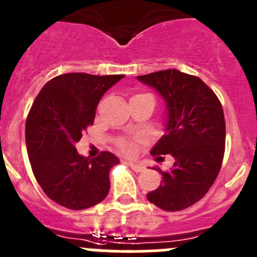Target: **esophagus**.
Listing matches in <instances>:
<instances>
[{
	"label": "esophagus",
	"instance_id": "34e87169",
	"mask_svg": "<svg viewBox=\"0 0 257 257\" xmlns=\"http://www.w3.org/2000/svg\"><path fill=\"white\" fill-rule=\"evenodd\" d=\"M129 166L133 169L134 172H137V173L143 172V170H145V166H143L142 164H140V163H129Z\"/></svg>",
	"mask_w": 257,
	"mask_h": 257
}]
</instances>
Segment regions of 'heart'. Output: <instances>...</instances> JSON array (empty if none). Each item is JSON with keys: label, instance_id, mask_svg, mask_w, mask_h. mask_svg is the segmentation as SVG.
<instances>
[{"label": "heart", "instance_id": "1", "mask_svg": "<svg viewBox=\"0 0 257 257\" xmlns=\"http://www.w3.org/2000/svg\"><path fill=\"white\" fill-rule=\"evenodd\" d=\"M145 138L142 136H138V137L133 138V140H124L119 143L120 151L124 152L126 155H134L137 151V143L142 142Z\"/></svg>", "mask_w": 257, "mask_h": 257}]
</instances>
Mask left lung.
Listing matches in <instances>:
<instances>
[{
	"label": "left lung",
	"instance_id": "obj_1",
	"mask_svg": "<svg viewBox=\"0 0 257 257\" xmlns=\"http://www.w3.org/2000/svg\"><path fill=\"white\" fill-rule=\"evenodd\" d=\"M166 102L165 133L151 155L174 157L163 183L147 200L165 211L192 206L206 195L220 172L225 150V120L216 94L195 75L177 69L137 77ZM163 159V157H159Z\"/></svg>",
	"mask_w": 257,
	"mask_h": 257
}]
</instances>
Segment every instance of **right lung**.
I'll return each instance as SVG.
<instances>
[{"instance_id": "add662e5", "label": "right lung", "mask_w": 257, "mask_h": 257, "mask_svg": "<svg viewBox=\"0 0 257 257\" xmlns=\"http://www.w3.org/2000/svg\"><path fill=\"white\" fill-rule=\"evenodd\" d=\"M124 75L68 73L43 85L25 123L32 170L46 195L61 206L84 210L107 196L108 173L119 159L108 151L94 159L78 154L75 143L93 124L103 94Z\"/></svg>"}]
</instances>
